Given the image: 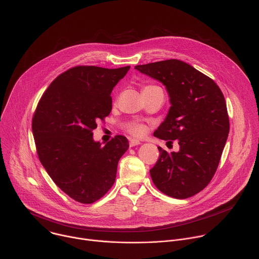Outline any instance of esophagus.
Instances as JSON below:
<instances>
[{"instance_id": "obj_1", "label": "esophagus", "mask_w": 259, "mask_h": 259, "mask_svg": "<svg viewBox=\"0 0 259 259\" xmlns=\"http://www.w3.org/2000/svg\"><path fill=\"white\" fill-rule=\"evenodd\" d=\"M141 142L137 139H130V146H136V145H139Z\"/></svg>"}]
</instances>
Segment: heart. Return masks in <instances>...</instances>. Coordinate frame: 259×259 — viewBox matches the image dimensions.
<instances>
[{
  "mask_svg": "<svg viewBox=\"0 0 259 259\" xmlns=\"http://www.w3.org/2000/svg\"><path fill=\"white\" fill-rule=\"evenodd\" d=\"M147 87H152V86H147ZM130 132L135 136H141L145 133V127L142 125H133L130 127Z\"/></svg>",
  "mask_w": 259,
  "mask_h": 259,
  "instance_id": "heart-1",
  "label": "heart"
}]
</instances>
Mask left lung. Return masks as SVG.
Returning a JSON list of instances; mask_svg holds the SVG:
<instances>
[{
	"label": "left lung",
	"mask_w": 259,
	"mask_h": 259,
	"mask_svg": "<svg viewBox=\"0 0 259 259\" xmlns=\"http://www.w3.org/2000/svg\"><path fill=\"white\" fill-rule=\"evenodd\" d=\"M135 69L162 83L169 95L171 106L154 136L179 144V151L170 154L158 147L159 160L150 170L153 182L169 197H193L211 181L229 136L225 96L212 79L181 60Z\"/></svg>",
	"instance_id": "1"
}]
</instances>
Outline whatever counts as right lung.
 Segmentation results:
<instances>
[{
	"label": "right lung",
	"instance_id": "obj_1",
	"mask_svg": "<svg viewBox=\"0 0 259 259\" xmlns=\"http://www.w3.org/2000/svg\"><path fill=\"white\" fill-rule=\"evenodd\" d=\"M129 69L72 67L50 84L36 106L31 129L39 159L56 186L77 202L91 204L107 193L129 147L125 136L101 145L92 133L109 115L110 93Z\"/></svg>",
	"mask_w": 259,
	"mask_h": 259
}]
</instances>
